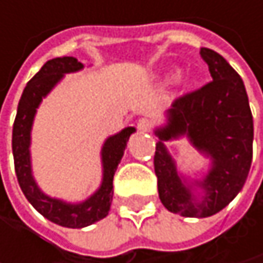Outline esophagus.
<instances>
[{"label":"esophagus","instance_id":"34e87169","mask_svg":"<svg viewBox=\"0 0 263 263\" xmlns=\"http://www.w3.org/2000/svg\"><path fill=\"white\" fill-rule=\"evenodd\" d=\"M137 128H138V131L147 132V131H151L152 123H151V120H149V119H140V120H138V123H137Z\"/></svg>","mask_w":263,"mask_h":263}]
</instances>
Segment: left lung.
Returning a JSON list of instances; mask_svg holds the SVG:
<instances>
[{
  "mask_svg": "<svg viewBox=\"0 0 263 263\" xmlns=\"http://www.w3.org/2000/svg\"><path fill=\"white\" fill-rule=\"evenodd\" d=\"M212 82L178 97L167 111V123L155 129L160 138L154 167L163 205L184 218H207L229 205L247 181L253 158V116L240 76L216 51L201 48ZM185 135L192 145L211 157L212 166L196 200L184 184L164 141Z\"/></svg>",
  "mask_w": 263,
  "mask_h": 263,
  "instance_id": "8db88e82",
  "label": "left lung"
}]
</instances>
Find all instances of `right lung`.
I'll return each mask as SVG.
<instances>
[{
  "label": "right lung",
  "mask_w": 263,
  "mask_h": 263,
  "mask_svg": "<svg viewBox=\"0 0 263 263\" xmlns=\"http://www.w3.org/2000/svg\"><path fill=\"white\" fill-rule=\"evenodd\" d=\"M83 68V64L76 58L64 56L54 58L44 64V67L31 78L23 91L18 103L16 119L12 134V151L15 160V172L20 187L28 202L48 221L68 227L82 229L103 219L111 207L112 201V180L117 166L123 157L126 143L135 128H125L116 135L106 138L102 147V166L103 178L100 187L83 202L70 204L56 198H50L37 187L31 174L30 161V132L36 109L42 99L54 88V85L67 73H74Z\"/></svg>",
  "instance_id": "right-lung-1"
}]
</instances>
